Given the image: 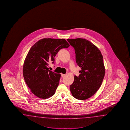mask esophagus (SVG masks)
Wrapping results in <instances>:
<instances>
[{"mask_svg":"<svg viewBox=\"0 0 130 130\" xmlns=\"http://www.w3.org/2000/svg\"><path fill=\"white\" fill-rule=\"evenodd\" d=\"M65 76H66V75L65 74H61V77H64Z\"/></svg>","mask_w":130,"mask_h":130,"instance_id":"obj_1","label":"esophagus"}]
</instances>
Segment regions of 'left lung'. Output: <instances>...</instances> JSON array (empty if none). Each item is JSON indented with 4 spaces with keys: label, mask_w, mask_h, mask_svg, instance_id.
<instances>
[{
    "label": "left lung",
    "mask_w": 130,
    "mask_h": 130,
    "mask_svg": "<svg viewBox=\"0 0 130 130\" xmlns=\"http://www.w3.org/2000/svg\"><path fill=\"white\" fill-rule=\"evenodd\" d=\"M74 48L77 64L81 68L80 74L74 76L70 86L73 97L86 100L92 96L99 89L105 74L103 57L100 50L86 39H68Z\"/></svg>",
    "instance_id": "8db88e82"
}]
</instances>
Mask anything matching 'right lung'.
<instances>
[{"label": "right lung", "mask_w": 130, "mask_h": 130, "mask_svg": "<svg viewBox=\"0 0 130 130\" xmlns=\"http://www.w3.org/2000/svg\"><path fill=\"white\" fill-rule=\"evenodd\" d=\"M70 46L64 39L45 38L39 40L31 47L23 66L25 82L33 94L40 99L53 96L58 86L60 74L49 70L50 62L59 51Z\"/></svg>", "instance_id": "add662e5"}]
</instances>
